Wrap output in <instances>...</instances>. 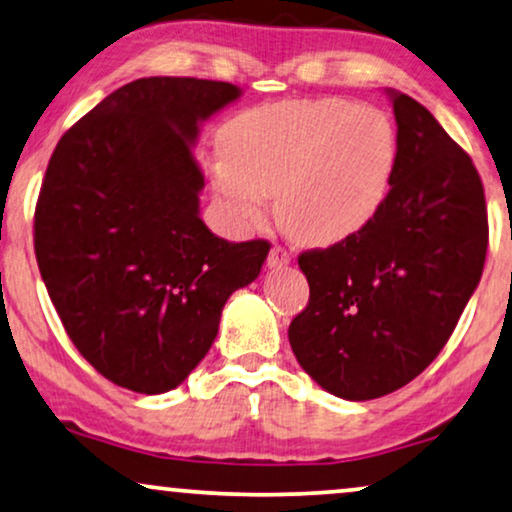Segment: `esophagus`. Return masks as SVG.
<instances>
[{"mask_svg": "<svg viewBox=\"0 0 512 512\" xmlns=\"http://www.w3.org/2000/svg\"><path fill=\"white\" fill-rule=\"evenodd\" d=\"M291 263V254L284 247H272L268 254V268L270 270H282Z\"/></svg>", "mask_w": 512, "mask_h": 512, "instance_id": "esophagus-1", "label": "esophagus"}]
</instances>
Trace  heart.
Wrapping results in <instances>:
<instances>
[{
	"label": "heart",
	"instance_id": "heart-1",
	"mask_svg": "<svg viewBox=\"0 0 512 512\" xmlns=\"http://www.w3.org/2000/svg\"><path fill=\"white\" fill-rule=\"evenodd\" d=\"M207 167L216 205L235 226L263 221L275 195L279 228L307 247L363 233L387 205L398 135L384 111L342 97L263 104L235 116Z\"/></svg>",
	"mask_w": 512,
	"mask_h": 512
}]
</instances>
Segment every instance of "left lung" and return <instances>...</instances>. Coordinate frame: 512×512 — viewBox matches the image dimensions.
<instances>
[{"label": "left lung", "instance_id": "left-lung-1", "mask_svg": "<svg viewBox=\"0 0 512 512\" xmlns=\"http://www.w3.org/2000/svg\"><path fill=\"white\" fill-rule=\"evenodd\" d=\"M398 167L387 205L352 240L303 251L310 303L293 354L328 394L370 401L440 354L487 256V207L468 153L412 97L389 90Z\"/></svg>", "mask_w": 512, "mask_h": 512}]
</instances>
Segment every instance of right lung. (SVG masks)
Wrapping results in <instances>:
<instances>
[{"label":"right lung","mask_w":512,"mask_h":512,"mask_svg":"<svg viewBox=\"0 0 512 512\" xmlns=\"http://www.w3.org/2000/svg\"><path fill=\"white\" fill-rule=\"evenodd\" d=\"M240 95L223 81L137 79L55 146L34 254L69 340L118 387H179L212 347L230 293L268 258L265 240L226 242L200 219L193 144Z\"/></svg>","instance_id":"1"}]
</instances>
